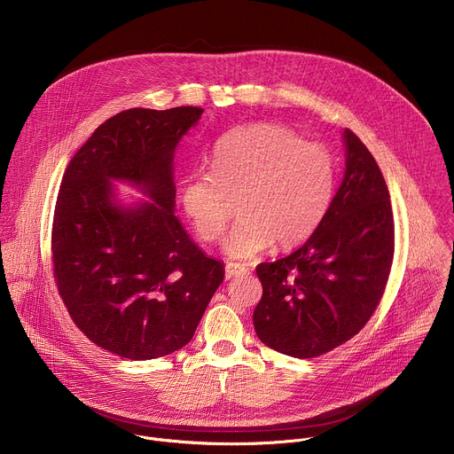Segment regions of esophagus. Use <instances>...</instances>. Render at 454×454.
Here are the masks:
<instances>
[{
	"label": "esophagus",
	"instance_id": "esophagus-1",
	"mask_svg": "<svg viewBox=\"0 0 454 454\" xmlns=\"http://www.w3.org/2000/svg\"><path fill=\"white\" fill-rule=\"evenodd\" d=\"M224 270H226V278H228V279H231V278H240V276H247V274H249V269H246V267H242V265H239V263H231V262L226 263Z\"/></svg>",
	"mask_w": 454,
	"mask_h": 454
}]
</instances>
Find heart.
Wrapping results in <instances>:
<instances>
[{
	"label": "heart",
	"mask_w": 454,
	"mask_h": 454,
	"mask_svg": "<svg viewBox=\"0 0 454 454\" xmlns=\"http://www.w3.org/2000/svg\"><path fill=\"white\" fill-rule=\"evenodd\" d=\"M214 169L189 173L185 214L205 242H215L240 198L242 217L224 242L235 260H251L274 242L303 244L325 221L337 189V162L321 144L276 124H251L221 137Z\"/></svg>",
	"instance_id": "b5f03b06"
}]
</instances>
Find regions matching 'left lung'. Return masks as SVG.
Here are the masks:
<instances>
[{"instance_id":"obj_1","label":"left lung","mask_w":454,"mask_h":454,"mask_svg":"<svg viewBox=\"0 0 454 454\" xmlns=\"http://www.w3.org/2000/svg\"><path fill=\"white\" fill-rule=\"evenodd\" d=\"M346 173L314 235L297 251L260 263L258 339L294 358L321 356L353 339L383 297L394 258L385 178L365 144L344 129Z\"/></svg>"}]
</instances>
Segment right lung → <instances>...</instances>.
Segmentation results:
<instances>
[{
	"label": "right lung",
	"instance_id": "right-lung-1",
	"mask_svg": "<svg viewBox=\"0 0 454 454\" xmlns=\"http://www.w3.org/2000/svg\"><path fill=\"white\" fill-rule=\"evenodd\" d=\"M200 106L129 108L105 121L71 159L51 228L53 276L64 305L96 346L128 360L191 342L224 279L175 215L173 160ZM112 179L151 200L114 203Z\"/></svg>",
	"mask_w": 454,
	"mask_h": 454
}]
</instances>
